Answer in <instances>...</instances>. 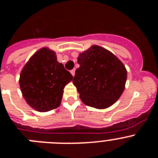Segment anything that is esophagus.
Listing matches in <instances>:
<instances>
[{
  "mask_svg": "<svg viewBox=\"0 0 158 158\" xmlns=\"http://www.w3.org/2000/svg\"><path fill=\"white\" fill-rule=\"evenodd\" d=\"M70 73H71V74L73 75V77H74V75H75V69H72V70L70 71Z\"/></svg>",
  "mask_w": 158,
  "mask_h": 158,
  "instance_id": "esophagus-1",
  "label": "esophagus"
}]
</instances>
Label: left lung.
<instances>
[{"instance_id": "1", "label": "left lung", "mask_w": 158, "mask_h": 158, "mask_svg": "<svg viewBox=\"0 0 158 158\" xmlns=\"http://www.w3.org/2000/svg\"><path fill=\"white\" fill-rule=\"evenodd\" d=\"M73 83L84 104L97 109L114 104L123 93L127 72L115 54L93 45L79 54Z\"/></svg>"}]
</instances>
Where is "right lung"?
I'll list each match as a JSON object with an SVG mask.
<instances>
[{
  "mask_svg": "<svg viewBox=\"0 0 158 158\" xmlns=\"http://www.w3.org/2000/svg\"><path fill=\"white\" fill-rule=\"evenodd\" d=\"M73 76L57 61L56 53L43 47L25 64L19 75L22 95L31 107L40 112L59 107L63 89Z\"/></svg>",
  "mask_w": 158,
  "mask_h": 158,
  "instance_id": "obj_1",
  "label": "right lung"
}]
</instances>
